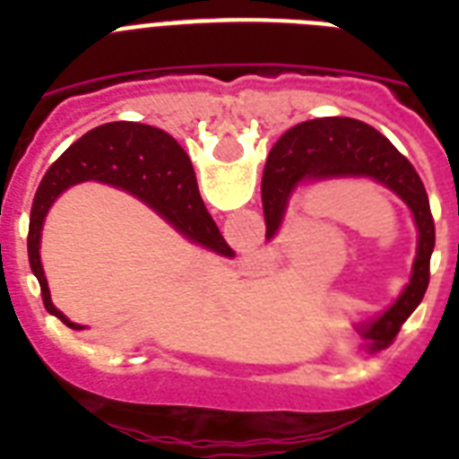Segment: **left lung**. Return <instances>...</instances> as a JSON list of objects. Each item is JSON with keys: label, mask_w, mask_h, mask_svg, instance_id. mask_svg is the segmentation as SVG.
Returning <instances> with one entry per match:
<instances>
[{"label": "left lung", "mask_w": 459, "mask_h": 459, "mask_svg": "<svg viewBox=\"0 0 459 459\" xmlns=\"http://www.w3.org/2000/svg\"><path fill=\"white\" fill-rule=\"evenodd\" d=\"M362 176L391 187L412 209L420 229V245L414 257L412 279L395 305L378 319L359 326V335L371 350H384L398 335L400 326L417 309L429 286V262L436 245V229L431 219L424 183L388 140L371 126L355 118H314L295 126L273 145L262 176V207H264L266 238L279 230L288 197L305 180Z\"/></svg>", "instance_id": "obj_1"}]
</instances>
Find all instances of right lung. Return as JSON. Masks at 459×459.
<instances>
[{
    "label": "right lung",
    "instance_id": "add662e5",
    "mask_svg": "<svg viewBox=\"0 0 459 459\" xmlns=\"http://www.w3.org/2000/svg\"><path fill=\"white\" fill-rule=\"evenodd\" d=\"M82 180H100L124 187L157 209L166 221H171L190 240L226 257L233 255L202 202L190 159L169 133L131 121L97 126L49 166L32 202L28 229V257L42 288L47 312L59 316L74 331H81L82 326L68 321L52 305L45 272L39 264V230L54 197Z\"/></svg>",
    "mask_w": 459,
    "mask_h": 459
}]
</instances>
